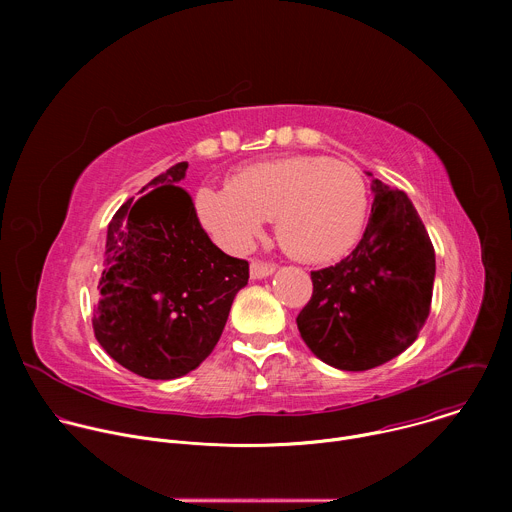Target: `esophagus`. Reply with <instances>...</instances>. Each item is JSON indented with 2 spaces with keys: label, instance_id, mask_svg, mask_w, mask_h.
Returning a JSON list of instances; mask_svg holds the SVG:
<instances>
[{
  "label": "esophagus",
  "instance_id": "34e87169",
  "mask_svg": "<svg viewBox=\"0 0 512 512\" xmlns=\"http://www.w3.org/2000/svg\"><path fill=\"white\" fill-rule=\"evenodd\" d=\"M273 271H275V265H273V263L259 261V259H253V261H251V279L269 277Z\"/></svg>",
  "mask_w": 512,
  "mask_h": 512
}]
</instances>
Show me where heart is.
Returning a JSON list of instances; mask_svg holds the SVG:
<instances>
[{
	"mask_svg": "<svg viewBox=\"0 0 512 512\" xmlns=\"http://www.w3.org/2000/svg\"><path fill=\"white\" fill-rule=\"evenodd\" d=\"M362 174L326 156H291L241 168L229 186H204L196 212L212 239L235 253L253 245L269 218L287 255L330 263L346 255L367 221Z\"/></svg>",
	"mask_w": 512,
	"mask_h": 512,
	"instance_id": "b5f03b06",
	"label": "heart"
}]
</instances>
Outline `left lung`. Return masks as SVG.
Returning <instances> with one entry per match:
<instances>
[{"label":"left lung","instance_id":"1","mask_svg":"<svg viewBox=\"0 0 512 512\" xmlns=\"http://www.w3.org/2000/svg\"><path fill=\"white\" fill-rule=\"evenodd\" d=\"M375 202L356 249L312 271L314 291L298 314L308 348L340 371H369L399 356L423 328L435 253L403 190L373 180Z\"/></svg>","mask_w":512,"mask_h":512}]
</instances>
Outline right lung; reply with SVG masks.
I'll return each instance as SVG.
<instances>
[{"label":"right lung","mask_w":512,"mask_h":512,"mask_svg":"<svg viewBox=\"0 0 512 512\" xmlns=\"http://www.w3.org/2000/svg\"><path fill=\"white\" fill-rule=\"evenodd\" d=\"M180 162L111 218L93 330L127 371L154 381L188 375L221 338L249 263L202 229Z\"/></svg>","instance_id":"right-lung-1"}]
</instances>
